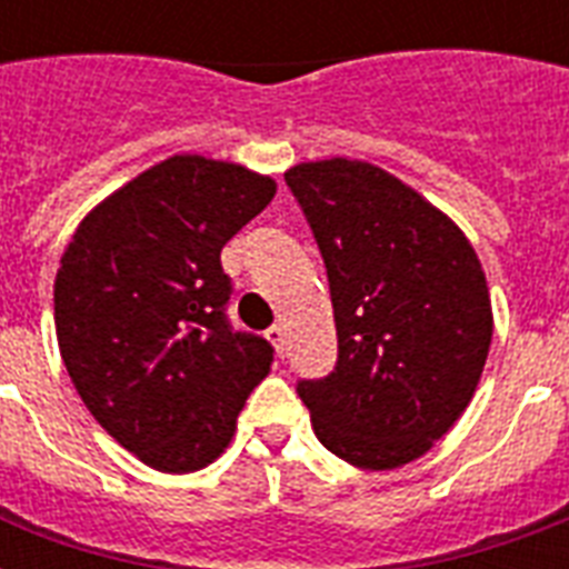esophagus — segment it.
Returning <instances> with one entry per match:
<instances>
[{
  "mask_svg": "<svg viewBox=\"0 0 569 569\" xmlns=\"http://www.w3.org/2000/svg\"><path fill=\"white\" fill-rule=\"evenodd\" d=\"M266 337H268V342L277 348V355L283 357V351H286V328H283V325H274V328H268Z\"/></svg>",
  "mask_w": 569,
  "mask_h": 569,
  "instance_id": "esophagus-1",
  "label": "esophagus"
}]
</instances>
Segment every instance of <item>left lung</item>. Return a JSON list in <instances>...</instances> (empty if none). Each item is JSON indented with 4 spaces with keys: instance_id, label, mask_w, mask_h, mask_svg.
<instances>
[{
    "instance_id": "left-lung-1",
    "label": "left lung",
    "mask_w": 569,
    "mask_h": 569,
    "mask_svg": "<svg viewBox=\"0 0 569 569\" xmlns=\"http://www.w3.org/2000/svg\"><path fill=\"white\" fill-rule=\"evenodd\" d=\"M328 268L339 357L298 380L321 446L360 469L422 458L472 401L493 339L476 250L460 227L369 162L286 171Z\"/></svg>"
}]
</instances>
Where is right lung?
Instances as JSON below:
<instances>
[{
  "label": "right lung",
  "mask_w": 569,
  "mask_h": 569,
  "mask_svg": "<svg viewBox=\"0 0 569 569\" xmlns=\"http://www.w3.org/2000/svg\"><path fill=\"white\" fill-rule=\"evenodd\" d=\"M271 177L171 156L84 214L56 274V333L93 419L159 472H194L232 440L274 348L227 321L221 248Z\"/></svg>",
  "instance_id": "1"
}]
</instances>
